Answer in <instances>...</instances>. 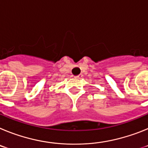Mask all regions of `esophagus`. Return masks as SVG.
I'll return each instance as SVG.
<instances>
[{"mask_svg":"<svg viewBox=\"0 0 148 148\" xmlns=\"http://www.w3.org/2000/svg\"><path fill=\"white\" fill-rule=\"evenodd\" d=\"M82 77H83V75H82V74H80V75H77V76H75V78H77V79H80V78H82Z\"/></svg>","mask_w":148,"mask_h":148,"instance_id":"1","label":"esophagus"}]
</instances>
